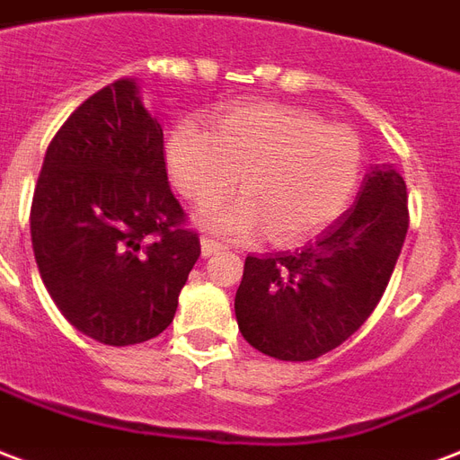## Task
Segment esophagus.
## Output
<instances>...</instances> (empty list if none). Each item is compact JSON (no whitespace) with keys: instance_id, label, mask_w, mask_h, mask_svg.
I'll list each match as a JSON object with an SVG mask.
<instances>
[{"instance_id":"obj_1","label":"esophagus","mask_w":460,"mask_h":460,"mask_svg":"<svg viewBox=\"0 0 460 460\" xmlns=\"http://www.w3.org/2000/svg\"><path fill=\"white\" fill-rule=\"evenodd\" d=\"M226 247L217 243V240H213V237H208V234H203L201 237V254L203 257H210V254H217V252H223Z\"/></svg>"}]
</instances>
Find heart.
<instances>
[{
	"label": "heart",
	"instance_id": "1",
	"mask_svg": "<svg viewBox=\"0 0 460 460\" xmlns=\"http://www.w3.org/2000/svg\"><path fill=\"white\" fill-rule=\"evenodd\" d=\"M357 133L281 103H247L217 113L210 130L181 123L169 137V167L186 199L208 208L233 191L244 199L210 226L244 237L264 230L274 244L298 243L347 208L361 177Z\"/></svg>",
	"mask_w": 460,
	"mask_h": 460
}]
</instances>
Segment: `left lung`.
<instances>
[{"mask_svg":"<svg viewBox=\"0 0 460 460\" xmlns=\"http://www.w3.org/2000/svg\"><path fill=\"white\" fill-rule=\"evenodd\" d=\"M407 186L395 169L366 174L357 203L303 250L244 259L240 332L281 361H313L347 341L385 293L405 243Z\"/></svg>","mask_w":460,"mask_h":460,"instance_id":"obj_1","label":"left lung"}]
</instances>
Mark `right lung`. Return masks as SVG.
I'll list each match as a JSON object with an SVG mask.
<instances>
[{
  "instance_id": "1",
  "label": "right lung",
  "mask_w": 460,
  "mask_h": 460,
  "mask_svg": "<svg viewBox=\"0 0 460 460\" xmlns=\"http://www.w3.org/2000/svg\"><path fill=\"white\" fill-rule=\"evenodd\" d=\"M31 243L50 298L86 337L128 347L174 320L201 243L133 79L89 96L55 133L31 203Z\"/></svg>"
}]
</instances>
